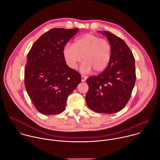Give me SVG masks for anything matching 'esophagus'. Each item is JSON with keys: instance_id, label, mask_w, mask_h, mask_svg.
I'll use <instances>...</instances> for the list:
<instances>
[{"instance_id": "obj_1", "label": "esophagus", "mask_w": 160, "mask_h": 160, "mask_svg": "<svg viewBox=\"0 0 160 160\" xmlns=\"http://www.w3.org/2000/svg\"><path fill=\"white\" fill-rule=\"evenodd\" d=\"M81 78H82V82H85V80H86V79H87V77H85V76H84V75H82L81 76Z\"/></svg>"}]
</instances>
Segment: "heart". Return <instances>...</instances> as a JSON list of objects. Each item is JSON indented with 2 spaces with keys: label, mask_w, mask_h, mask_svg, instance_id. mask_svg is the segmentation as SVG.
Here are the masks:
<instances>
[{
  "label": "heart",
  "mask_w": 160,
  "mask_h": 160,
  "mask_svg": "<svg viewBox=\"0 0 160 160\" xmlns=\"http://www.w3.org/2000/svg\"><path fill=\"white\" fill-rule=\"evenodd\" d=\"M112 54L110 42L99 36L87 33L77 38L73 44L68 43L63 49L66 62L72 69H75L82 58L84 61L80 68L83 73L94 70L101 72L107 68Z\"/></svg>",
  "instance_id": "b5f03b06"
}]
</instances>
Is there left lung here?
<instances>
[{
	"label": "left lung",
	"mask_w": 160,
	"mask_h": 160,
	"mask_svg": "<svg viewBox=\"0 0 160 160\" xmlns=\"http://www.w3.org/2000/svg\"><path fill=\"white\" fill-rule=\"evenodd\" d=\"M99 32L110 42L112 54L102 73L87 79L85 100L92 111L112 114L123 109L130 98L136 80L135 59L122 38L107 31Z\"/></svg>",
	"instance_id": "1"
}]
</instances>
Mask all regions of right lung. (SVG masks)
<instances>
[{"mask_svg": "<svg viewBox=\"0 0 160 160\" xmlns=\"http://www.w3.org/2000/svg\"><path fill=\"white\" fill-rule=\"evenodd\" d=\"M79 28H54L43 33L27 56L25 85L35 108L45 115L63 112L81 75L66 64L63 49Z\"/></svg>", "mask_w": 160, "mask_h": 160, "instance_id": "1", "label": "right lung"}]
</instances>
